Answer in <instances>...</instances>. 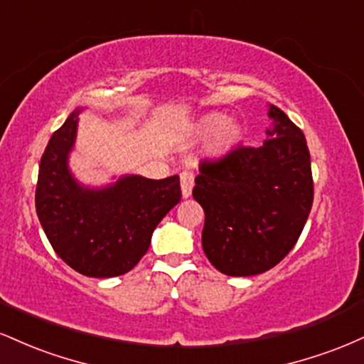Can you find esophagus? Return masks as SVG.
<instances>
[{
	"label": "esophagus",
	"instance_id": "1",
	"mask_svg": "<svg viewBox=\"0 0 364 364\" xmlns=\"http://www.w3.org/2000/svg\"><path fill=\"white\" fill-rule=\"evenodd\" d=\"M179 178H181V195H183V198H188V196H191V190H193V185H195L193 174L185 171V173L179 174Z\"/></svg>",
	"mask_w": 364,
	"mask_h": 364
}]
</instances>
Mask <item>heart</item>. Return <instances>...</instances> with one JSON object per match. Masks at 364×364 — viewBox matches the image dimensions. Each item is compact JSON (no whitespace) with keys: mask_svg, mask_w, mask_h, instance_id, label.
I'll return each instance as SVG.
<instances>
[{"mask_svg":"<svg viewBox=\"0 0 364 364\" xmlns=\"http://www.w3.org/2000/svg\"><path fill=\"white\" fill-rule=\"evenodd\" d=\"M205 149H203V157L210 161H219L231 154L241 140V127L223 112H208L202 118L196 119L193 127V135L196 139H205L210 136Z\"/></svg>","mask_w":364,"mask_h":364,"instance_id":"1","label":"heart"}]
</instances>
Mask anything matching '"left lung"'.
I'll use <instances>...</instances> for the list:
<instances>
[{"label":"left lung","instance_id":"left-lung-1","mask_svg":"<svg viewBox=\"0 0 364 364\" xmlns=\"http://www.w3.org/2000/svg\"><path fill=\"white\" fill-rule=\"evenodd\" d=\"M262 147H237L200 162L193 198L205 212L202 246L219 272L263 274L294 248L313 203L311 161L303 132L277 106Z\"/></svg>","mask_w":364,"mask_h":364}]
</instances>
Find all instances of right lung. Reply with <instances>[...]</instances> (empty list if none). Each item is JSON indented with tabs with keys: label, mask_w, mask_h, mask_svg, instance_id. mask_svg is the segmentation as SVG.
<instances>
[{
	"label": "right lung",
	"mask_w": 364,
	"mask_h": 364,
	"mask_svg": "<svg viewBox=\"0 0 364 364\" xmlns=\"http://www.w3.org/2000/svg\"><path fill=\"white\" fill-rule=\"evenodd\" d=\"M53 133L39 164L36 210L46 236L66 265L87 277L129 272L147 253L154 229L181 200L179 176L136 174L106 188H85L68 169L78 112Z\"/></svg>",
	"instance_id": "obj_1"
}]
</instances>
